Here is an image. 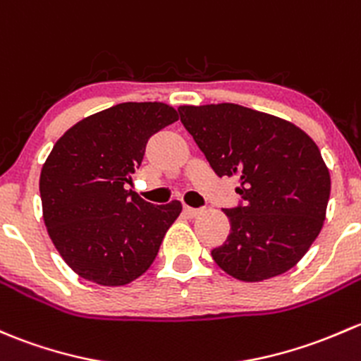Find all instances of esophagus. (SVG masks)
<instances>
[{"label": "esophagus", "instance_id": "34e87169", "mask_svg": "<svg viewBox=\"0 0 361 361\" xmlns=\"http://www.w3.org/2000/svg\"><path fill=\"white\" fill-rule=\"evenodd\" d=\"M183 212L188 216V218H195V216H199L202 209H195V207H190V206H185L183 207Z\"/></svg>", "mask_w": 361, "mask_h": 361}]
</instances>
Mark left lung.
I'll use <instances>...</instances> for the list:
<instances>
[{
	"instance_id": "left-lung-1",
	"label": "left lung",
	"mask_w": 361,
	"mask_h": 361,
	"mask_svg": "<svg viewBox=\"0 0 361 361\" xmlns=\"http://www.w3.org/2000/svg\"><path fill=\"white\" fill-rule=\"evenodd\" d=\"M187 128L218 176H237L244 204L225 209L230 233L211 250L240 282L289 271L324 226L331 173L317 143L286 119L237 104L181 105Z\"/></svg>"
}]
</instances>
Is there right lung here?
Returning <instances> with one entry per match:
<instances>
[{"label":"right lung","instance_id":"add662e5","mask_svg":"<svg viewBox=\"0 0 361 361\" xmlns=\"http://www.w3.org/2000/svg\"><path fill=\"white\" fill-rule=\"evenodd\" d=\"M178 121L162 102H126L85 117L53 145L39 176L43 219L69 268L121 287L150 268L180 200L154 206L126 190L152 135Z\"/></svg>","mask_w":361,"mask_h":361}]
</instances>
